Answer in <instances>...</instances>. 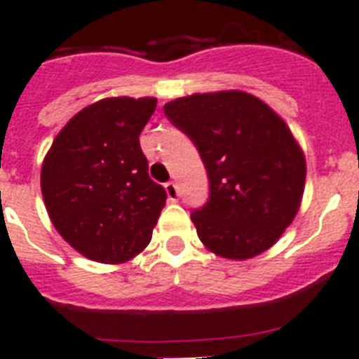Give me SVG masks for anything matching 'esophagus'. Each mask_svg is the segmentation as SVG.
Instances as JSON below:
<instances>
[{
	"label": "esophagus",
	"instance_id": "obj_1",
	"mask_svg": "<svg viewBox=\"0 0 359 359\" xmlns=\"http://www.w3.org/2000/svg\"><path fill=\"white\" fill-rule=\"evenodd\" d=\"M165 190H167V196H169L170 201H177V198H180V187H177V183L174 182H169L167 185H165Z\"/></svg>",
	"mask_w": 359,
	"mask_h": 359
}]
</instances>
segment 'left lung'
Wrapping results in <instances>:
<instances>
[{
    "label": "left lung",
    "instance_id": "obj_1",
    "mask_svg": "<svg viewBox=\"0 0 359 359\" xmlns=\"http://www.w3.org/2000/svg\"><path fill=\"white\" fill-rule=\"evenodd\" d=\"M189 136L210 194L190 219L219 257L244 261L271 248L297 215L306 160L284 120L244 91L196 93L163 106Z\"/></svg>",
    "mask_w": 359,
    "mask_h": 359
}]
</instances>
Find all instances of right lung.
Here are the masks:
<instances>
[{"mask_svg": "<svg viewBox=\"0 0 359 359\" xmlns=\"http://www.w3.org/2000/svg\"><path fill=\"white\" fill-rule=\"evenodd\" d=\"M156 98L113 97L79 111L41 169L53 226L91 261L118 264L151 243L167 192L149 177L140 133Z\"/></svg>", "mask_w": 359, "mask_h": 359, "instance_id": "1", "label": "right lung"}]
</instances>
